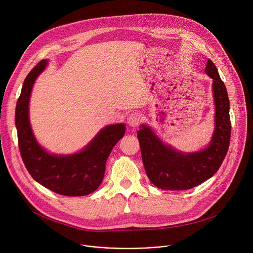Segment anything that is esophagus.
I'll list each match as a JSON object with an SVG mask.
<instances>
[{
	"mask_svg": "<svg viewBox=\"0 0 253 253\" xmlns=\"http://www.w3.org/2000/svg\"><path fill=\"white\" fill-rule=\"evenodd\" d=\"M142 121V114L138 111H135V112H132L128 119H127V123L129 126L131 127H136L139 125V123Z\"/></svg>",
	"mask_w": 253,
	"mask_h": 253,
	"instance_id": "34e87169",
	"label": "esophagus"
}]
</instances>
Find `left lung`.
<instances>
[{"label":"left lung","instance_id":"obj_1","mask_svg":"<svg viewBox=\"0 0 253 253\" xmlns=\"http://www.w3.org/2000/svg\"><path fill=\"white\" fill-rule=\"evenodd\" d=\"M205 73L213 80L215 103V129L209 146L183 153L165 145L148 126L142 125L137 132L144 168L150 181L160 189L186 190L198 186L217 172L226 156L231 134L226 87L211 60Z\"/></svg>","mask_w":253,"mask_h":253}]
</instances>
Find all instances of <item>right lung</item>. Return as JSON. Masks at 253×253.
<instances>
[{"instance_id":"1","label":"right lung","mask_w":253,"mask_h":253,"mask_svg":"<svg viewBox=\"0 0 253 253\" xmlns=\"http://www.w3.org/2000/svg\"><path fill=\"white\" fill-rule=\"evenodd\" d=\"M47 66L36 65L26 77L16 106L15 123L19 149L30 175L41 185L65 196H84L102 183L106 161L125 134L124 124L106 126L82 151L72 155H52L36 141L29 121V101L35 80Z\"/></svg>"}]
</instances>
